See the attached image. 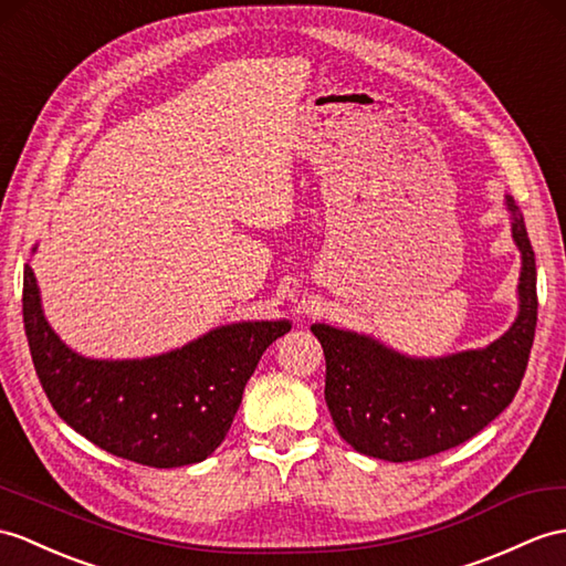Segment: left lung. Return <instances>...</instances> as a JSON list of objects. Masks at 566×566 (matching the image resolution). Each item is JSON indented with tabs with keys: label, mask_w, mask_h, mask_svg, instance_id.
Wrapping results in <instances>:
<instances>
[{
	"label": "left lung",
	"mask_w": 566,
	"mask_h": 566,
	"mask_svg": "<svg viewBox=\"0 0 566 566\" xmlns=\"http://www.w3.org/2000/svg\"><path fill=\"white\" fill-rule=\"evenodd\" d=\"M523 258L516 323L484 349L410 359L376 339L313 325L325 354V402L354 451L390 463L419 461L465 443L516 398L535 323V253L516 202L506 197Z\"/></svg>",
	"instance_id": "left-lung-1"
}]
</instances>
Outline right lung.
<instances>
[{"mask_svg":"<svg viewBox=\"0 0 566 566\" xmlns=\"http://www.w3.org/2000/svg\"><path fill=\"white\" fill-rule=\"evenodd\" d=\"M23 327L35 374L55 412L117 458L180 468L227 437L248 378L289 321L223 325L151 359L98 361L72 352L48 325L33 270H23Z\"/></svg>","mask_w":566,"mask_h":566,"instance_id":"right-lung-1","label":"right lung"}]
</instances>
